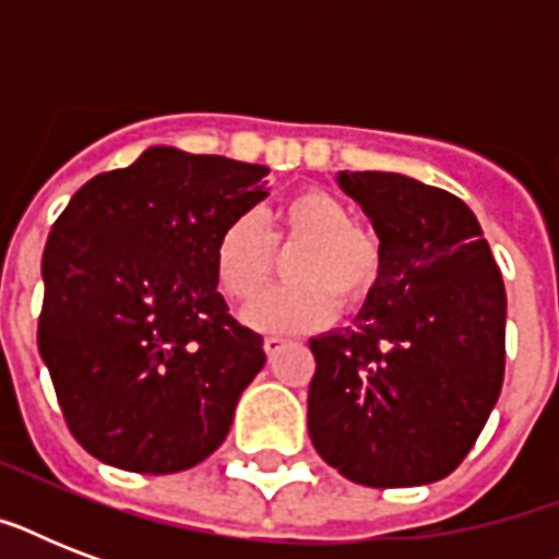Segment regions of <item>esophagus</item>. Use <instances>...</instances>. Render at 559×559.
Here are the masks:
<instances>
[{
	"label": "esophagus",
	"instance_id": "1",
	"mask_svg": "<svg viewBox=\"0 0 559 559\" xmlns=\"http://www.w3.org/2000/svg\"><path fill=\"white\" fill-rule=\"evenodd\" d=\"M284 345H287V340H284V336H266V340H263V350H266L270 357H275V354H278Z\"/></svg>",
	"mask_w": 559,
	"mask_h": 559
}]
</instances>
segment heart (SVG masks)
<instances>
[{
    "mask_svg": "<svg viewBox=\"0 0 559 559\" xmlns=\"http://www.w3.org/2000/svg\"><path fill=\"white\" fill-rule=\"evenodd\" d=\"M270 237L258 214H237L214 243L219 293L243 305L266 287L272 246H301L287 266L293 287L272 289L246 307L243 319L266 333H301L324 324L342 305H357L380 272V249L368 231L350 226V211L331 193L301 191L270 211ZM273 243L270 245L269 240Z\"/></svg>",
    "mask_w": 559,
    "mask_h": 559,
    "instance_id": "obj_1",
    "label": "heart"
}]
</instances>
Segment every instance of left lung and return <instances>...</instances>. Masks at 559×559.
<instances>
[{"label":"left lung","instance_id":"left-lung-1","mask_svg":"<svg viewBox=\"0 0 559 559\" xmlns=\"http://www.w3.org/2000/svg\"><path fill=\"white\" fill-rule=\"evenodd\" d=\"M336 186L371 219L380 272L350 328L310 340V441L357 485H432L473 450L502 391V275L450 191L382 170H340Z\"/></svg>","mask_w":559,"mask_h":559}]
</instances>
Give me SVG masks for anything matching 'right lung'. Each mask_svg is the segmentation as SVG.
Instances as JSON below:
<instances>
[{"label":"right lung","mask_w":559,"mask_h":559,"mask_svg":"<svg viewBox=\"0 0 559 559\" xmlns=\"http://www.w3.org/2000/svg\"><path fill=\"white\" fill-rule=\"evenodd\" d=\"M266 174L159 144L90 179L57 217L39 357L78 443L109 467L168 476L226 441L266 354L217 293L214 243L270 197Z\"/></svg>","instance_id":"1"}]
</instances>
